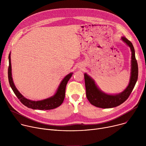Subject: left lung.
<instances>
[{"instance_id":"8db88e82","label":"left lung","mask_w":146,"mask_h":146,"mask_svg":"<svg viewBox=\"0 0 146 146\" xmlns=\"http://www.w3.org/2000/svg\"><path fill=\"white\" fill-rule=\"evenodd\" d=\"M121 40L129 47L131 51V69L129 84L122 92L117 94H108L102 91L93 78L84 73L86 96L92 105L100 108L108 109L117 107L125 101L131 94L136 84L138 77V66L135 58V52L133 46L129 40L123 36Z\"/></svg>"}]
</instances>
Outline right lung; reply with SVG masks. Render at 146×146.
<instances>
[{
  "label": "right lung",
  "instance_id": "obj_1",
  "mask_svg": "<svg viewBox=\"0 0 146 146\" xmlns=\"http://www.w3.org/2000/svg\"><path fill=\"white\" fill-rule=\"evenodd\" d=\"M11 52L9 55V66L8 69V78L9 84L11 89L13 90L14 93L18 98L23 105L28 108H31L35 110H51L55 109L59 107L61 104L63 103L65 96V90L66 86L68 81L72 76L73 73H70L66 75L64 79L62 80L60 84L55 92V94L47 99L41 100H32L27 99L25 98L21 94L18 90L15 87L13 80L12 78V73H11Z\"/></svg>",
  "mask_w": 146,
  "mask_h": 146
}]
</instances>
